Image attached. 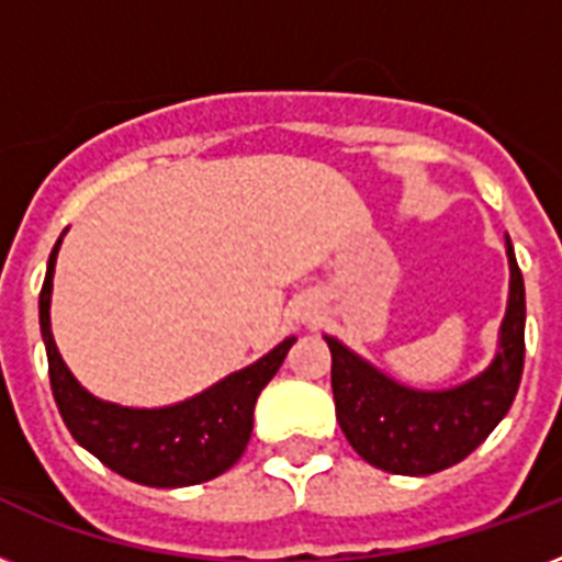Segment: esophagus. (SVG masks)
<instances>
[{"label":"esophagus","mask_w":562,"mask_h":562,"mask_svg":"<svg viewBox=\"0 0 562 562\" xmlns=\"http://www.w3.org/2000/svg\"><path fill=\"white\" fill-rule=\"evenodd\" d=\"M297 321H303V324H315L317 312L312 306H306V303H303V306L297 308Z\"/></svg>","instance_id":"obj_1"}]
</instances>
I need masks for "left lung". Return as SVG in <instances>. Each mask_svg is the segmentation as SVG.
I'll return each mask as SVG.
<instances>
[{"mask_svg":"<svg viewBox=\"0 0 562 562\" xmlns=\"http://www.w3.org/2000/svg\"><path fill=\"white\" fill-rule=\"evenodd\" d=\"M510 291L498 350L487 368L452 387L423 391L361 359L333 335L335 414L350 446L393 475H431L463 461L505 419L525 364V282L510 236H505Z\"/></svg>","mask_w":562,"mask_h":562,"instance_id":"left-lung-1","label":"left lung"}]
</instances>
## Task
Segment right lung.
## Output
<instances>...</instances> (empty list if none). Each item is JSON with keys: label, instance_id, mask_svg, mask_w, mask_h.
Masks as SVG:
<instances>
[{"label": "right lung", "instance_id": "obj_1", "mask_svg": "<svg viewBox=\"0 0 562 562\" xmlns=\"http://www.w3.org/2000/svg\"><path fill=\"white\" fill-rule=\"evenodd\" d=\"M64 236L66 229L48 256L40 291V333L46 344L52 393L66 428L104 467L145 487H192L227 472L250 440L259 393L280 370L297 338L291 335L254 364L175 405L131 408L99 400L66 368L52 335V280Z\"/></svg>", "mask_w": 562, "mask_h": 562}]
</instances>
